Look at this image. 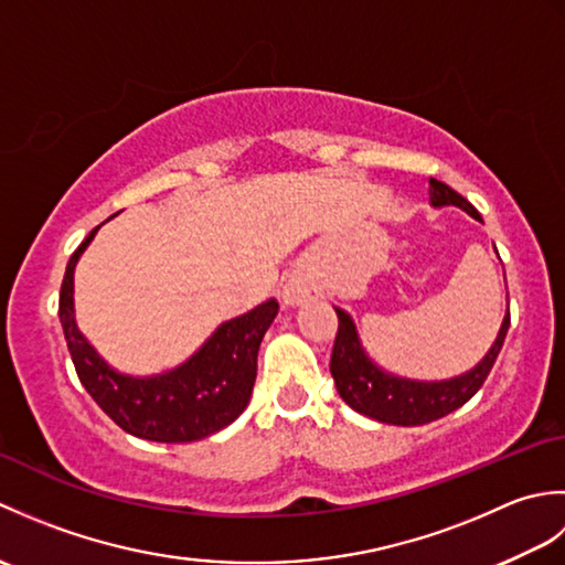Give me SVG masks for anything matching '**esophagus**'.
<instances>
[{"label":"esophagus","mask_w":565,"mask_h":565,"mask_svg":"<svg viewBox=\"0 0 565 565\" xmlns=\"http://www.w3.org/2000/svg\"><path fill=\"white\" fill-rule=\"evenodd\" d=\"M318 298H322V286L308 274H294L281 289V301L289 308L318 301Z\"/></svg>","instance_id":"obj_1"}]
</instances>
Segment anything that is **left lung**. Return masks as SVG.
<instances>
[{
  "instance_id": "left-lung-1",
  "label": "left lung",
  "mask_w": 565,
  "mask_h": 565,
  "mask_svg": "<svg viewBox=\"0 0 565 565\" xmlns=\"http://www.w3.org/2000/svg\"><path fill=\"white\" fill-rule=\"evenodd\" d=\"M429 203L435 209L456 206L466 211L471 218L481 221V215H478L471 203L461 194H456L451 186L437 182V179H429ZM334 310H338L340 328L338 340H334L332 347L330 371L340 398L356 413H362L371 419H379V423L401 427L435 423V419L459 411L463 403L471 401L478 388L483 386L490 369H493L510 328L508 306V313L502 318L495 342L490 344L486 356L473 369H468L454 379L417 381L391 374V371L379 366L374 359L366 354L352 316L342 308Z\"/></svg>"
}]
</instances>
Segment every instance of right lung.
<instances>
[{
    "label": "right lung",
    "mask_w": 565,
    "mask_h": 565,
    "mask_svg": "<svg viewBox=\"0 0 565 565\" xmlns=\"http://www.w3.org/2000/svg\"><path fill=\"white\" fill-rule=\"evenodd\" d=\"M102 225L70 257L60 289V322L82 386L134 437L182 444L215 435L235 423L249 403L259 344L279 313V303L269 298L245 316L221 322L186 362L170 371L152 376L124 374L94 350L75 318V267Z\"/></svg>",
    "instance_id": "right-lung-1"
}]
</instances>
